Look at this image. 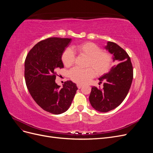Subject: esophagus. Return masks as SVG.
Listing matches in <instances>:
<instances>
[{
  "label": "esophagus",
  "instance_id": "1",
  "mask_svg": "<svg viewBox=\"0 0 153 153\" xmlns=\"http://www.w3.org/2000/svg\"><path fill=\"white\" fill-rule=\"evenodd\" d=\"M83 86L82 84H77V87L78 88V89H80V88Z\"/></svg>",
  "mask_w": 153,
  "mask_h": 153
}]
</instances>
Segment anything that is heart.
Segmentation results:
<instances>
[{
	"mask_svg": "<svg viewBox=\"0 0 153 153\" xmlns=\"http://www.w3.org/2000/svg\"><path fill=\"white\" fill-rule=\"evenodd\" d=\"M74 52L80 56L87 58L85 67L81 69L73 68L68 74L71 80L77 84H84L94 76L103 75L107 73L112 63V56L110 53L102 51L96 44L92 42H85L73 47ZM70 48H66L61 55V60L66 67H69L74 64L75 55Z\"/></svg>",
	"mask_w": 153,
	"mask_h": 153,
	"instance_id": "1",
	"label": "heart"
}]
</instances>
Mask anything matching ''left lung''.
I'll list each match as a JSON object with an SVG mask.
<instances>
[{
    "label": "left lung",
    "instance_id": "8db88e82",
    "mask_svg": "<svg viewBox=\"0 0 153 153\" xmlns=\"http://www.w3.org/2000/svg\"><path fill=\"white\" fill-rule=\"evenodd\" d=\"M105 48L119 63L99 78V84H103V89L92 87L89 101L92 107L101 112H107L121 105L128 93L133 78L131 59L126 51L110 41Z\"/></svg>",
    "mask_w": 153,
    "mask_h": 153
}]
</instances>
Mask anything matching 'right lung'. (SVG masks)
Masks as SVG:
<instances>
[{"mask_svg": "<svg viewBox=\"0 0 153 153\" xmlns=\"http://www.w3.org/2000/svg\"><path fill=\"white\" fill-rule=\"evenodd\" d=\"M71 38L53 37L39 41L27 54L25 61V80L35 102L53 114H62L69 108L78 89L71 80L63 87L55 83L57 68H63L61 55Z\"/></svg>", "mask_w": 153, "mask_h": 153, "instance_id": "1", "label": "right lung"}]
</instances>
